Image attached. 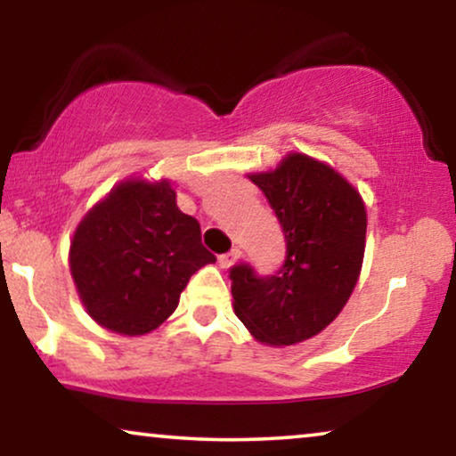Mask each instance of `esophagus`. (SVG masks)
<instances>
[{"label": "esophagus", "instance_id": "obj_1", "mask_svg": "<svg viewBox=\"0 0 456 456\" xmlns=\"http://www.w3.org/2000/svg\"><path fill=\"white\" fill-rule=\"evenodd\" d=\"M240 257H242L240 248H232V251L220 255V257H217V264H220L222 270H228V267H232L234 264H239Z\"/></svg>", "mask_w": 456, "mask_h": 456}]
</instances>
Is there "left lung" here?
<instances>
[{"mask_svg": "<svg viewBox=\"0 0 456 456\" xmlns=\"http://www.w3.org/2000/svg\"><path fill=\"white\" fill-rule=\"evenodd\" d=\"M286 239L276 276L234 265V314L261 345L290 346L328 328L357 286L367 211L359 191L326 161L289 153L273 170L248 174Z\"/></svg>", "mask_w": 456, "mask_h": 456, "instance_id": "8db88e82", "label": "left lung"}]
</instances>
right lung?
<instances>
[{
    "instance_id": "obj_1",
    "label": "right lung",
    "mask_w": 456,
    "mask_h": 456,
    "mask_svg": "<svg viewBox=\"0 0 456 456\" xmlns=\"http://www.w3.org/2000/svg\"><path fill=\"white\" fill-rule=\"evenodd\" d=\"M68 264L78 298L110 332L142 336L178 307L192 273L216 257L176 205L170 180L118 183L78 222Z\"/></svg>"
}]
</instances>
